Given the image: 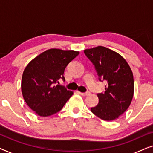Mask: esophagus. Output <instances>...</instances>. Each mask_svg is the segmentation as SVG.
Instances as JSON below:
<instances>
[{"mask_svg":"<svg viewBox=\"0 0 153 153\" xmlns=\"http://www.w3.org/2000/svg\"><path fill=\"white\" fill-rule=\"evenodd\" d=\"M90 92L89 91H88V92H85V93H80V94L82 96H87V95H90Z\"/></svg>","mask_w":153,"mask_h":153,"instance_id":"obj_1","label":"esophagus"}]
</instances>
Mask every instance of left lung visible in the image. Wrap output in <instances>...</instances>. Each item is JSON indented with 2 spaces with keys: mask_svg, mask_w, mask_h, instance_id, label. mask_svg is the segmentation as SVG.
Wrapping results in <instances>:
<instances>
[{
  "mask_svg": "<svg viewBox=\"0 0 153 153\" xmlns=\"http://www.w3.org/2000/svg\"><path fill=\"white\" fill-rule=\"evenodd\" d=\"M84 53L95 66L99 80L107 82L105 92L97 94L99 103L91 111L104 120H116L128 108L133 98L130 67L120 54L102 46L85 49Z\"/></svg>",
  "mask_w": 153,
  "mask_h": 153,
  "instance_id": "8db88e82",
  "label": "left lung"
}]
</instances>
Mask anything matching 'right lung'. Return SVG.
Wrapping results in <instances>:
<instances>
[{
	"label": "right lung",
	"instance_id": "obj_1",
	"mask_svg": "<svg viewBox=\"0 0 153 153\" xmlns=\"http://www.w3.org/2000/svg\"><path fill=\"white\" fill-rule=\"evenodd\" d=\"M73 50L50 49L33 59L26 67L22 79V92L25 102L42 117L60 111L73 95L59 85L67 65L79 55Z\"/></svg>",
	"mask_w": 153,
	"mask_h": 153
}]
</instances>
